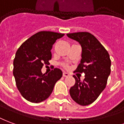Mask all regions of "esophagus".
<instances>
[{"instance_id":"obj_1","label":"esophagus","mask_w":124,"mask_h":124,"mask_svg":"<svg viewBox=\"0 0 124 124\" xmlns=\"http://www.w3.org/2000/svg\"><path fill=\"white\" fill-rule=\"evenodd\" d=\"M63 77H68V76H69V74L67 72H63Z\"/></svg>"}]
</instances>
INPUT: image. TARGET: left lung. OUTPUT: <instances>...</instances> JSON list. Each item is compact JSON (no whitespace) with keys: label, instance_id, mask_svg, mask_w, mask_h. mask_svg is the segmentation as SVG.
Returning a JSON list of instances; mask_svg holds the SVG:
<instances>
[{"label":"left lung","instance_id":"1","mask_svg":"<svg viewBox=\"0 0 124 124\" xmlns=\"http://www.w3.org/2000/svg\"><path fill=\"white\" fill-rule=\"evenodd\" d=\"M69 38L78 41L82 47L81 63L75 72L84 73L82 82L73 76L75 84L69 93L76 102L87 106L94 102L106 88L110 74L111 61L108 51L93 34L88 32L67 33Z\"/></svg>","mask_w":124,"mask_h":124}]
</instances>
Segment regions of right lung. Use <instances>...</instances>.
I'll return each mask as SVG.
<instances>
[{"instance_id":"right-lung-1","label":"right lung","mask_w":124,"mask_h":124,"mask_svg":"<svg viewBox=\"0 0 124 124\" xmlns=\"http://www.w3.org/2000/svg\"><path fill=\"white\" fill-rule=\"evenodd\" d=\"M64 35L39 31L28 39L16 51L13 75L18 91L28 101L38 103L46 100L61 78L63 73L59 69L55 68L48 74H43L41 69L51 59L53 44Z\"/></svg>"}]
</instances>
